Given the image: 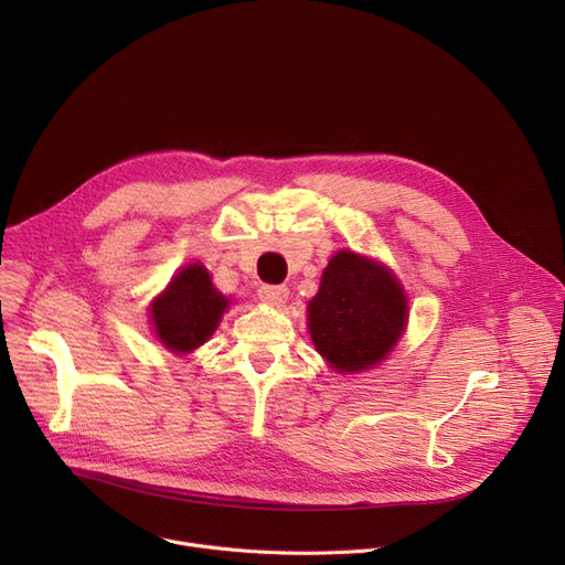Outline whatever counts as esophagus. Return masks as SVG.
<instances>
[{"mask_svg": "<svg viewBox=\"0 0 565 565\" xmlns=\"http://www.w3.org/2000/svg\"><path fill=\"white\" fill-rule=\"evenodd\" d=\"M258 298L265 305H273V307H281L288 300V288L279 286V284H263L258 288Z\"/></svg>", "mask_w": 565, "mask_h": 565, "instance_id": "1", "label": "esophagus"}]
</instances>
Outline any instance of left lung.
Instances as JSON below:
<instances>
[{
	"mask_svg": "<svg viewBox=\"0 0 565 565\" xmlns=\"http://www.w3.org/2000/svg\"><path fill=\"white\" fill-rule=\"evenodd\" d=\"M407 320L401 284L387 267L339 252L309 302L316 350L337 371H364L387 358Z\"/></svg>",
	"mask_w": 565,
	"mask_h": 565,
	"instance_id": "8db88e82",
	"label": "left lung"
}]
</instances>
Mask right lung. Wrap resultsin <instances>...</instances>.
I'll use <instances>...</instances> for the list:
<instances>
[{
  "instance_id": "1",
  "label": "right lung",
  "mask_w": 565,
  "mask_h": 565,
  "mask_svg": "<svg viewBox=\"0 0 565 565\" xmlns=\"http://www.w3.org/2000/svg\"><path fill=\"white\" fill-rule=\"evenodd\" d=\"M228 300L211 284L203 265H185L151 307L158 339L173 352L203 345L217 330Z\"/></svg>"
}]
</instances>
